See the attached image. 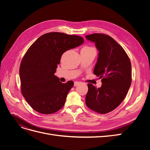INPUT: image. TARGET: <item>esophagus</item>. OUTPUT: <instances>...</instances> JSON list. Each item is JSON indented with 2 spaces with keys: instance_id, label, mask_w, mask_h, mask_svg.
Here are the masks:
<instances>
[{
  "instance_id": "esophagus-1",
  "label": "esophagus",
  "mask_w": 150,
  "mask_h": 150,
  "mask_svg": "<svg viewBox=\"0 0 150 150\" xmlns=\"http://www.w3.org/2000/svg\"><path fill=\"white\" fill-rule=\"evenodd\" d=\"M80 84L79 82H78V81H76V82H74V86H77L78 85H79Z\"/></svg>"
}]
</instances>
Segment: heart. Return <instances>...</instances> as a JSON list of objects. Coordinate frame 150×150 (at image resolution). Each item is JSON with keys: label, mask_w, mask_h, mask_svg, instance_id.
I'll list each match as a JSON object with an SVG mask.
<instances>
[{"label": "heart", "mask_w": 150, "mask_h": 150, "mask_svg": "<svg viewBox=\"0 0 150 150\" xmlns=\"http://www.w3.org/2000/svg\"><path fill=\"white\" fill-rule=\"evenodd\" d=\"M84 49H93V48L90 47H88V46H86V47H84ZM84 48H83V49H84Z\"/></svg>", "instance_id": "1"}]
</instances>
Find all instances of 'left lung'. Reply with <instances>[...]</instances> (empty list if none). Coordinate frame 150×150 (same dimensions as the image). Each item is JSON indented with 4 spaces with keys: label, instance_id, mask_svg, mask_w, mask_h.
I'll use <instances>...</instances> for the list:
<instances>
[{
    "label": "left lung",
    "instance_id": "8db88e82",
    "mask_svg": "<svg viewBox=\"0 0 150 150\" xmlns=\"http://www.w3.org/2000/svg\"><path fill=\"white\" fill-rule=\"evenodd\" d=\"M95 44L98 52L94 74L102 79L101 88L88 84L87 106L100 114L114 110L126 97L131 84V64L127 54L110 36L93 34L86 36Z\"/></svg>",
    "mask_w": 150,
    "mask_h": 150
}]
</instances>
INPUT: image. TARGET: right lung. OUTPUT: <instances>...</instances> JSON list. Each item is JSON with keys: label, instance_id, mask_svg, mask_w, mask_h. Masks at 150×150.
<instances>
[{"label": "right lung", "instance_id": "1", "mask_svg": "<svg viewBox=\"0 0 150 150\" xmlns=\"http://www.w3.org/2000/svg\"><path fill=\"white\" fill-rule=\"evenodd\" d=\"M83 42L79 36L49 33L31 45L22 60L19 76L22 94L33 110L49 115L64 106L74 83H62L54 73L62 54Z\"/></svg>", "mask_w": 150, "mask_h": 150}]
</instances>
